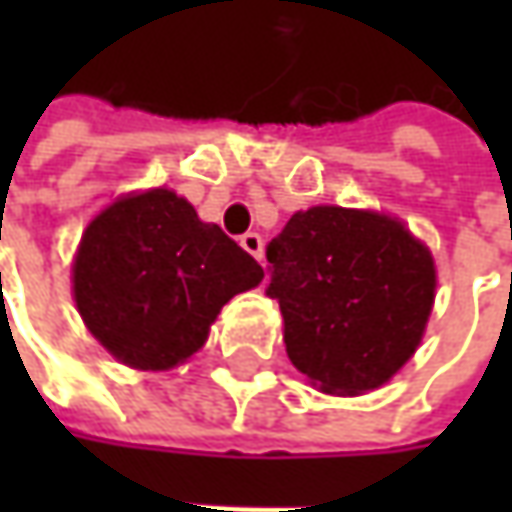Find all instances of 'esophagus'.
<instances>
[{
    "label": "esophagus",
    "instance_id": "1",
    "mask_svg": "<svg viewBox=\"0 0 512 512\" xmlns=\"http://www.w3.org/2000/svg\"><path fill=\"white\" fill-rule=\"evenodd\" d=\"M239 245L245 247L253 259L265 262V242H262V236H259V233H245V236L239 239Z\"/></svg>",
    "mask_w": 512,
    "mask_h": 512
}]
</instances>
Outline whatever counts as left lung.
Here are the masks:
<instances>
[{"mask_svg": "<svg viewBox=\"0 0 512 512\" xmlns=\"http://www.w3.org/2000/svg\"><path fill=\"white\" fill-rule=\"evenodd\" d=\"M287 359L316 390L362 396L413 359L436 302V259L399 216L316 205L267 245Z\"/></svg>", "mask_w": 512, "mask_h": 512, "instance_id": "left-lung-1", "label": "left lung"}]
</instances>
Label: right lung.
I'll return each instance as SVG.
<instances>
[{
  "mask_svg": "<svg viewBox=\"0 0 512 512\" xmlns=\"http://www.w3.org/2000/svg\"><path fill=\"white\" fill-rule=\"evenodd\" d=\"M262 279V265L170 187L116 196L82 230L70 265L90 336L148 373L199 353L222 307Z\"/></svg>",
  "mask_w": 512,
  "mask_h": 512,
  "instance_id": "1",
  "label": "right lung"
}]
</instances>
